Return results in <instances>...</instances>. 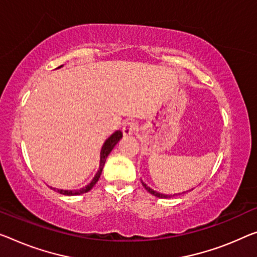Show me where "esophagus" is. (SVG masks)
Returning a JSON list of instances; mask_svg holds the SVG:
<instances>
[{
  "label": "esophagus",
  "mask_w": 257,
  "mask_h": 257,
  "mask_svg": "<svg viewBox=\"0 0 257 257\" xmlns=\"http://www.w3.org/2000/svg\"><path fill=\"white\" fill-rule=\"evenodd\" d=\"M123 134L124 137H130L137 131V124L134 121H126V123L123 125Z\"/></svg>",
  "instance_id": "esophagus-1"
}]
</instances>
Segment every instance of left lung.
I'll return each instance as SVG.
<instances>
[{
    "label": "left lung",
    "mask_w": 257,
    "mask_h": 257,
    "mask_svg": "<svg viewBox=\"0 0 257 257\" xmlns=\"http://www.w3.org/2000/svg\"><path fill=\"white\" fill-rule=\"evenodd\" d=\"M142 185H144V187L147 189V192L151 193V194H153L154 196H157V197H161V199H168V197H171V196H175L177 194H173V195H165V194H161V193H157L156 191H153V189L151 187H148L147 185H146L145 183H142ZM185 193V192H184Z\"/></svg>",
    "instance_id": "left-lung-1"
}]
</instances>
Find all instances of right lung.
<instances>
[{
	"mask_svg": "<svg viewBox=\"0 0 257 257\" xmlns=\"http://www.w3.org/2000/svg\"><path fill=\"white\" fill-rule=\"evenodd\" d=\"M62 66V65H61ZM121 138H123V133H121L120 131H116L115 133L112 134L111 137H109L108 139L105 140V142L103 144V146H102V149H101V160H100V169H98V171L96 172L95 177H94L93 180L90 181V183L87 185V186L82 187L80 189H73V191H68V189H56V188H53L55 189V191H57L58 193H61V194L63 195H80V194H84V193H87L88 191H90L94 187V185H95L98 179H100V176L102 173V169H103V165L105 163V160L106 157H108V155L110 154V152L112 151L113 147L118 144V141H119Z\"/></svg>",
	"mask_w": 257,
	"mask_h": 257,
	"instance_id": "right-lung-1",
	"label": "right lung"
}]
</instances>
